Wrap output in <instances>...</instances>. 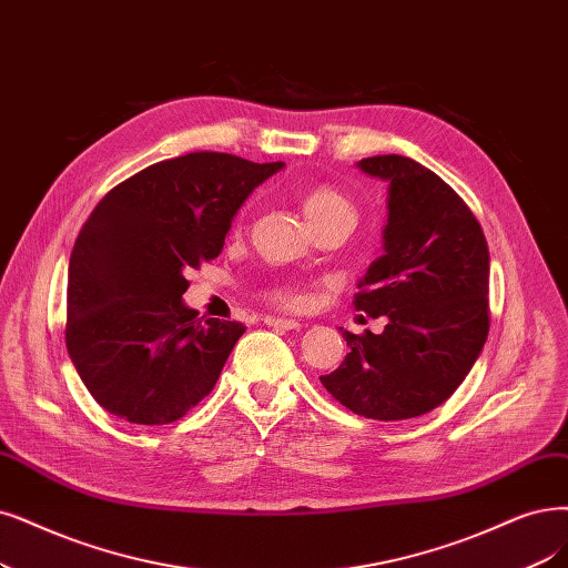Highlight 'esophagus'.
<instances>
[{
  "instance_id": "esophagus-1",
  "label": "esophagus",
  "mask_w": 568,
  "mask_h": 568,
  "mask_svg": "<svg viewBox=\"0 0 568 568\" xmlns=\"http://www.w3.org/2000/svg\"><path fill=\"white\" fill-rule=\"evenodd\" d=\"M264 323L268 327H276V329H300V321H290V318H276V316H266Z\"/></svg>"
}]
</instances>
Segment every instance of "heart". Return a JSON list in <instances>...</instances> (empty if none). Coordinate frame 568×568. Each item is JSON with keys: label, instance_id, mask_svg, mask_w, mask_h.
Instances as JSON below:
<instances>
[{"label": "heart", "instance_id": "obj_1", "mask_svg": "<svg viewBox=\"0 0 568 568\" xmlns=\"http://www.w3.org/2000/svg\"><path fill=\"white\" fill-rule=\"evenodd\" d=\"M302 207L313 229H318L321 224H327V222H337V220H344L351 224L355 222L353 203L339 192V189H334L329 184L308 186L302 194ZM264 295L271 304L283 306V308H302L308 302L306 290L300 287L297 283H276L266 287Z\"/></svg>", "mask_w": 568, "mask_h": 568}]
</instances>
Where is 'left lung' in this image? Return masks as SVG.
Segmentation results:
<instances>
[{
  "mask_svg": "<svg viewBox=\"0 0 568 568\" xmlns=\"http://www.w3.org/2000/svg\"><path fill=\"white\" fill-rule=\"evenodd\" d=\"M388 182L384 255L358 283L355 308L386 316L382 334L344 339V363L323 374L353 414L403 422L443 405L464 384L489 334V247L466 201L414 159L358 161Z\"/></svg>",
  "mask_w": 568,
  "mask_h": 568,
  "instance_id": "8db88e82",
  "label": "left lung"
}]
</instances>
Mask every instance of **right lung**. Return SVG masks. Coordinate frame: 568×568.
I'll return each instance as SVG.
<instances>
[{"label":"right lung","mask_w":568,"mask_h":568,"mask_svg":"<svg viewBox=\"0 0 568 568\" xmlns=\"http://www.w3.org/2000/svg\"><path fill=\"white\" fill-rule=\"evenodd\" d=\"M283 161L192 152L116 184L81 226L68 271V353L110 414L182 418L215 388L243 323L184 306L186 271L215 260L245 199Z\"/></svg>","instance_id":"right-lung-1"}]
</instances>
